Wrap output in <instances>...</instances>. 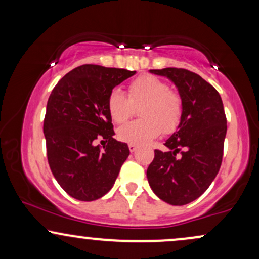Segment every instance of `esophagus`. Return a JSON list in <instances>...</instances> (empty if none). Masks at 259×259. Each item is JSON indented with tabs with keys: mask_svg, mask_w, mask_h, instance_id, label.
<instances>
[{
	"mask_svg": "<svg viewBox=\"0 0 259 259\" xmlns=\"http://www.w3.org/2000/svg\"><path fill=\"white\" fill-rule=\"evenodd\" d=\"M127 146H129V150L132 151V152H134V151L136 150V145L135 144H132V142H130V144L127 145Z\"/></svg>",
	"mask_w": 259,
	"mask_h": 259,
	"instance_id": "1",
	"label": "esophagus"
}]
</instances>
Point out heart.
I'll use <instances>...</instances> for the list:
<instances>
[{
	"mask_svg": "<svg viewBox=\"0 0 259 259\" xmlns=\"http://www.w3.org/2000/svg\"><path fill=\"white\" fill-rule=\"evenodd\" d=\"M129 97L118 89L109 92L107 108L113 121L120 124L141 107V120L130 121L118 129V138L132 144H145L160 133L169 134L179 126L183 117V101L179 94L153 75H140L127 86Z\"/></svg>",
	"mask_w": 259,
	"mask_h": 259,
	"instance_id": "heart-1",
	"label": "heart"
}]
</instances>
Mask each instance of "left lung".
I'll return each instance as SVG.
<instances>
[{
	"mask_svg": "<svg viewBox=\"0 0 259 259\" xmlns=\"http://www.w3.org/2000/svg\"><path fill=\"white\" fill-rule=\"evenodd\" d=\"M167 76L179 90L183 117L165 141L168 151L154 150L147 168L151 189L162 201L184 206L209 187L222 165L227 117L219 92L198 74L183 68L151 69Z\"/></svg>",
	"mask_w": 259,
	"mask_h": 259,
	"instance_id": "left-lung-1",
	"label": "left lung"
}]
</instances>
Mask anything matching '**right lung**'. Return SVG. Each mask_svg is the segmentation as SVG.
<instances>
[{"mask_svg":"<svg viewBox=\"0 0 259 259\" xmlns=\"http://www.w3.org/2000/svg\"><path fill=\"white\" fill-rule=\"evenodd\" d=\"M136 72L84 64L58 81L44 119L47 159L53 177L68 195L79 201H95L114 185L129 156L126 144L113 139L108 95ZM103 138L102 150L95 145Z\"/></svg>","mask_w":259,"mask_h":259,"instance_id":"1","label":"right lung"}]
</instances>
